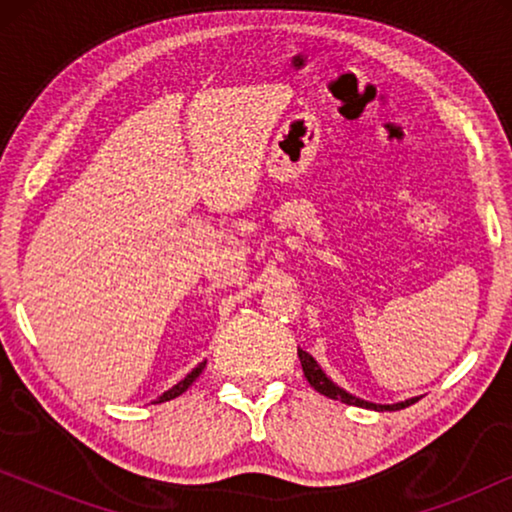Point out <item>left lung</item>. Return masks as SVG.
<instances>
[{
    "instance_id": "1",
    "label": "left lung",
    "mask_w": 512,
    "mask_h": 512,
    "mask_svg": "<svg viewBox=\"0 0 512 512\" xmlns=\"http://www.w3.org/2000/svg\"><path fill=\"white\" fill-rule=\"evenodd\" d=\"M298 359H300V366H303V373L307 377V382L312 384L314 389L319 391V394H324L326 398H333V401H340V403H347V405H356V408H368V410H377V412H384V410H403L408 408V405L417 403L422 396H412V398H405V401H398V403H373V401H366V398H359L354 394H349L347 389H342L335 384L331 377H328L324 370L317 361H314L312 354L303 352V349H298Z\"/></svg>"
}]
</instances>
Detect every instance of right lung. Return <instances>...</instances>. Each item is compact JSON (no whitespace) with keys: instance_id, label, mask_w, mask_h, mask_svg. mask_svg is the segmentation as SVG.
<instances>
[{"instance_id":"add662e5","label":"right lung","mask_w":512,"mask_h":512,"mask_svg":"<svg viewBox=\"0 0 512 512\" xmlns=\"http://www.w3.org/2000/svg\"><path fill=\"white\" fill-rule=\"evenodd\" d=\"M205 366H207V361H202V363H198V366H195L193 370H191V373H188L186 377H184V380H181V382H177V384H174V387L172 389H167L165 391V394H160L158 398H156V401H153V403H165V401H172V398H177V396H181V394H184V391L188 389V387H191V384L195 382V380H198V377H200V373H202V370H205Z\"/></svg>"}]
</instances>
